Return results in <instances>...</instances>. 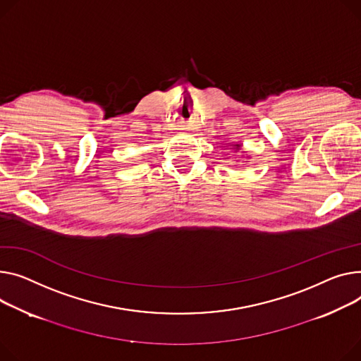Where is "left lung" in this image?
Returning a JSON list of instances; mask_svg holds the SVG:
<instances>
[{
	"label": "left lung",
	"instance_id": "8db88e82",
	"mask_svg": "<svg viewBox=\"0 0 361 361\" xmlns=\"http://www.w3.org/2000/svg\"><path fill=\"white\" fill-rule=\"evenodd\" d=\"M232 149H233V151H235V154H236V152H239V151H243V147L239 145V143H235ZM244 154H245V152H243V155H244ZM247 159H250V157H247Z\"/></svg>",
	"mask_w": 361,
	"mask_h": 361
}]
</instances>
